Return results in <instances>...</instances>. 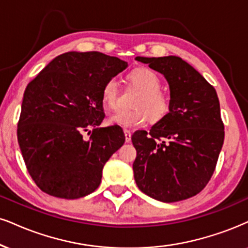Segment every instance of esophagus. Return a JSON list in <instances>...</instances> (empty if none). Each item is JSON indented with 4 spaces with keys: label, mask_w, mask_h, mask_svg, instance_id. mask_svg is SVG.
<instances>
[{
    "label": "esophagus",
    "mask_w": 248,
    "mask_h": 248,
    "mask_svg": "<svg viewBox=\"0 0 248 248\" xmlns=\"http://www.w3.org/2000/svg\"><path fill=\"white\" fill-rule=\"evenodd\" d=\"M124 136H125V141L130 142L131 141V131L127 129H124Z\"/></svg>",
    "instance_id": "esophagus-1"
}]
</instances>
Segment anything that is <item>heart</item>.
<instances>
[{"mask_svg": "<svg viewBox=\"0 0 248 248\" xmlns=\"http://www.w3.org/2000/svg\"><path fill=\"white\" fill-rule=\"evenodd\" d=\"M130 84L138 88L140 94L134 100L132 110H119L109 117V123L121 126H139L149 121L158 123L170 111V97L160 91L161 79L152 69H133L127 75ZM101 100L107 109L114 110L118 102V87L115 79H110L103 85L101 92Z\"/></svg>", "mask_w": 248, "mask_h": 248, "instance_id": "b5f03b06", "label": "heart"}]
</instances>
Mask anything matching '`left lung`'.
I'll use <instances>...</instances> for the list:
<instances>
[{
  "mask_svg": "<svg viewBox=\"0 0 248 248\" xmlns=\"http://www.w3.org/2000/svg\"><path fill=\"white\" fill-rule=\"evenodd\" d=\"M136 60L167 79L170 111L149 133L137 131L131 138L137 151L134 180L140 191L155 200H185L209 182L224 141L217 94L178 56Z\"/></svg>",
  "mask_w": 248,
  "mask_h": 248,
  "instance_id": "1",
  "label": "left lung"
}]
</instances>
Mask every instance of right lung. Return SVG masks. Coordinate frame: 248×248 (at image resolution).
<instances>
[{
    "mask_svg": "<svg viewBox=\"0 0 248 248\" xmlns=\"http://www.w3.org/2000/svg\"><path fill=\"white\" fill-rule=\"evenodd\" d=\"M126 68L118 57L69 51L27 85L18 143L31 177L45 193L78 199L99 187L106 162L125 141L119 126L100 127L101 92ZM85 132L91 134L88 140Z\"/></svg>",
    "mask_w": 248,
    "mask_h": 248,
    "instance_id": "right-lung-1",
    "label": "right lung"
}]
</instances>
